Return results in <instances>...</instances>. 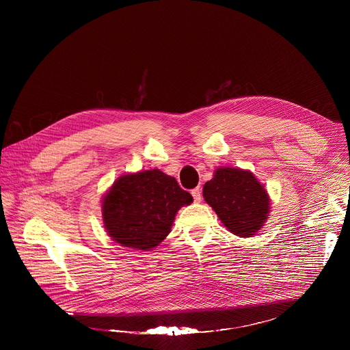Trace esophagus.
Segmentation results:
<instances>
[{
  "mask_svg": "<svg viewBox=\"0 0 350 350\" xmlns=\"http://www.w3.org/2000/svg\"><path fill=\"white\" fill-rule=\"evenodd\" d=\"M191 196H193V198H194L196 202H200V200H202V191H200V187L191 190Z\"/></svg>",
  "mask_w": 350,
  "mask_h": 350,
  "instance_id": "34e87169",
  "label": "esophagus"
}]
</instances>
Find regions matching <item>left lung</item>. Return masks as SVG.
Segmentation results:
<instances>
[{
    "label": "left lung",
    "mask_w": 350,
    "mask_h": 350,
    "mask_svg": "<svg viewBox=\"0 0 350 350\" xmlns=\"http://www.w3.org/2000/svg\"><path fill=\"white\" fill-rule=\"evenodd\" d=\"M203 198L214 208L222 224L241 237L253 236L265 222L269 198L250 171L218 168L204 183Z\"/></svg>",
    "instance_id": "8db88e82"
}]
</instances>
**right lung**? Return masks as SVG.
I'll use <instances>...</instances> for the list:
<instances>
[{"label": "right lung", "mask_w": 350, "mask_h": 350, "mask_svg": "<svg viewBox=\"0 0 350 350\" xmlns=\"http://www.w3.org/2000/svg\"><path fill=\"white\" fill-rule=\"evenodd\" d=\"M191 202L175 178L159 170L124 175L102 200L103 224L118 244L150 250L168 236L178 210Z\"/></svg>", "instance_id": "obj_1"}]
</instances>
